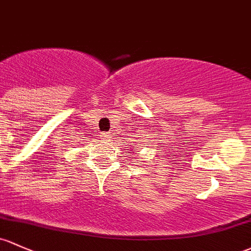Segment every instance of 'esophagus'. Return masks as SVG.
I'll use <instances>...</instances> for the list:
<instances>
[{
	"label": "esophagus",
	"mask_w": 251,
	"mask_h": 251,
	"mask_svg": "<svg viewBox=\"0 0 251 251\" xmlns=\"http://www.w3.org/2000/svg\"><path fill=\"white\" fill-rule=\"evenodd\" d=\"M105 139H109V135H107V134H105Z\"/></svg>",
	"instance_id": "obj_1"
}]
</instances>
